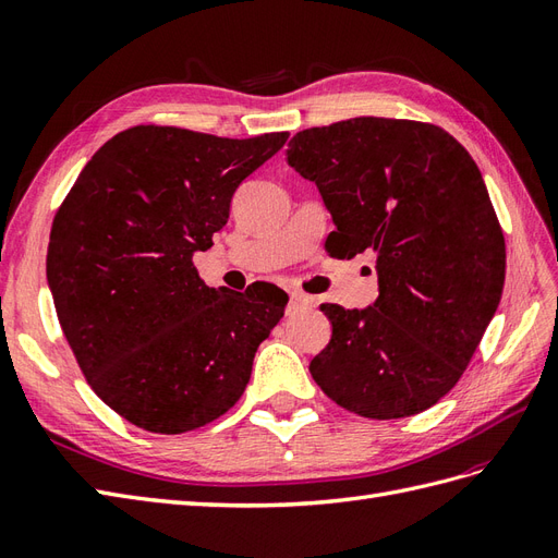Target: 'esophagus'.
<instances>
[{
    "instance_id": "obj_1",
    "label": "esophagus",
    "mask_w": 558,
    "mask_h": 558,
    "mask_svg": "<svg viewBox=\"0 0 558 558\" xmlns=\"http://www.w3.org/2000/svg\"><path fill=\"white\" fill-rule=\"evenodd\" d=\"M314 305V298L310 295H302V293H293L291 300H289V307H286V312L289 314H298L302 310H310Z\"/></svg>"
}]
</instances>
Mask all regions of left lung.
<instances>
[{
  "label": "left lung",
  "mask_w": 558,
  "mask_h": 558,
  "mask_svg": "<svg viewBox=\"0 0 558 558\" xmlns=\"http://www.w3.org/2000/svg\"><path fill=\"white\" fill-rule=\"evenodd\" d=\"M286 160L332 216L330 256L377 258L375 305H320L332 337L310 363L314 381L367 418L433 408L502 295L505 238L480 167L442 128L375 116L302 130Z\"/></svg>",
  "instance_id": "left-lung-1"
}]
</instances>
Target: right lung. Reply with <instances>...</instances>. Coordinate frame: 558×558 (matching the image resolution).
<instances>
[{
    "label": "right lung",
    "instance_id": "obj_1",
    "mask_svg": "<svg viewBox=\"0 0 558 558\" xmlns=\"http://www.w3.org/2000/svg\"><path fill=\"white\" fill-rule=\"evenodd\" d=\"M286 140L137 125L99 148L64 197L50 293L81 373L130 424L179 435L242 398L289 295L272 283L209 289L193 253L214 244L234 191Z\"/></svg>",
    "mask_w": 558,
    "mask_h": 558
}]
</instances>
